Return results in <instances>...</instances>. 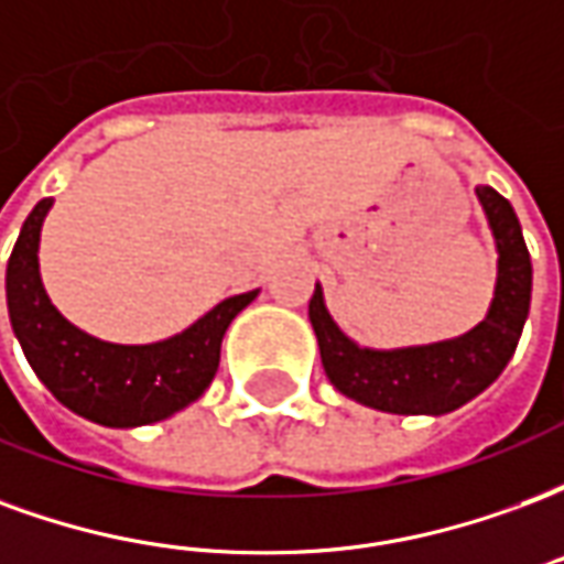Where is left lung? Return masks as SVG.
<instances>
[{
	"label": "left lung",
	"instance_id": "8db88e82",
	"mask_svg": "<svg viewBox=\"0 0 564 564\" xmlns=\"http://www.w3.org/2000/svg\"><path fill=\"white\" fill-rule=\"evenodd\" d=\"M496 241V290L486 317L459 338L416 347H359L332 319L323 286H314L307 319L319 344L323 371L335 390L383 414L441 416L456 411L505 371L520 344L532 305V259L508 198L474 186Z\"/></svg>",
	"mask_w": 564,
	"mask_h": 564
}]
</instances>
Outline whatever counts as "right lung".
I'll list each match as a JSON object with an SVG mask.
<instances>
[{
    "label": "right lung",
    "instance_id": "right-lung-1",
    "mask_svg": "<svg viewBox=\"0 0 564 564\" xmlns=\"http://www.w3.org/2000/svg\"><path fill=\"white\" fill-rule=\"evenodd\" d=\"M54 198H42L23 223L6 271L8 319L26 362L72 414L108 429L169 420L208 390L220 344L259 290L229 295L193 326L153 344L102 341L68 323L42 283L39 245Z\"/></svg>",
    "mask_w": 564,
    "mask_h": 564
}]
</instances>
